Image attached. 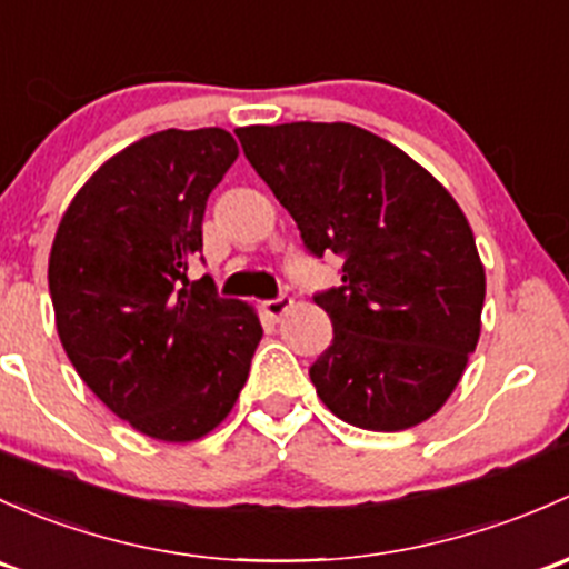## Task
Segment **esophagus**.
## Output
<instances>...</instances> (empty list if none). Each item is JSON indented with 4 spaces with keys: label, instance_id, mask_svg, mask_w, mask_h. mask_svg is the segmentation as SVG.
<instances>
[{
    "label": "esophagus",
    "instance_id": "34e87169",
    "mask_svg": "<svg viewBox=\"0 0 569 569\" xmlns=\"http://www.w3.org/2000/svg\"><path fill=\"white\" fill-rule=\"evenodd\" d=\"M291 305H295V300H291V297L280 295V297H274V300H267L264 305H261V308H264V313L269 316V319H272V321H278L280 316H283L286 310L291 308Z\"/></svg>",
    "mask_w": 569,
    "mask_h": 569
}]
</instances>
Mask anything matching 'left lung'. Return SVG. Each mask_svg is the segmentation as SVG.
<instances>
[{
    "instance_id": "left-lung-1",
    "label": "left lung",
    "mask_w": 569,
    "mask_h": 569,
    "mask_svg": "<svg viewBox=\"0 0 569 569\" xmlns=\"http://www.w3.org/2000/svg\"><path fill=\"white\" fill-rule=\"evenodd\" d=\"M244 158L313 256H343L313 300L332 343L310 365L327 409L365 430H406L447 403L480 340L486 269L445 184L395 143L346 122L250 124Z\"/></svg>"
}]
</instances>
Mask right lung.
<instances>
[{
    "instance_id": "right-lung-1",
    "label": "right lung",
    "mask_w": 569,
    "mask_h": 569,
    "mask_svg": "<svg viewBox=\"0 0 569 569\" xmlns=\"http://www.w3.org/2000/svg\"><path fill=\"white\" fill-rule=\"evenodd\" d=\"M237 154L220 128L147 136L87 179L53 237L59 340L83 385L149 439L218 428L264 335L250 305L188 280L207 199Z\"/></svg>"
}]
</instances>
